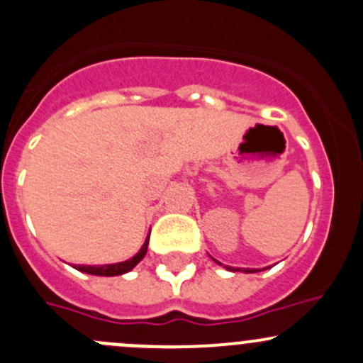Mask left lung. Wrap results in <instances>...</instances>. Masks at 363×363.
Masks as SVG:
<instances>
[{"instance_id":"left-lung-1","label":"left lung","mask_w":363,"mask_h":363,"mask_svg":"<svg viewBox=\"0 0 363 363\" xmlns=\"http://www.w3.org/2000/svg\"><path fill=\"white\" fill-rule=\"evenodd\" d=\"M213 261H216V259H213ZM217 262V264H220V262L219 261H216ZM224 268H226V269H230V272H243V273H255V272H257V269H250V268H231V266H224Z\"/></svg>"}]
</instances>
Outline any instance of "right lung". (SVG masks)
Wrapping results in <instances>:
<instances>
[{
	"instance_id": "1",
	"label": "right lung",
	"mask_w": 363,
	"mask_h": 363,
	"mask_svg": "<svg viewBox=\"0 0 363 363\" xmlns=\"http://www.w3.org/2000/svg\"><path fill=\"white\" fill-rule=\"evenodd\" d=\"M147 243H150V235H147L146 242H144V245L140 247V250L137 252L133 257L127 259V261H123V262H114V264H102V266L78 264V266H74V268L78 269V272L89 273V274H97V277H118V274L128 273V272H132V269L135 268V266L144 259V255H146V252H147Z\"/></svg>"
}]
</instances>
